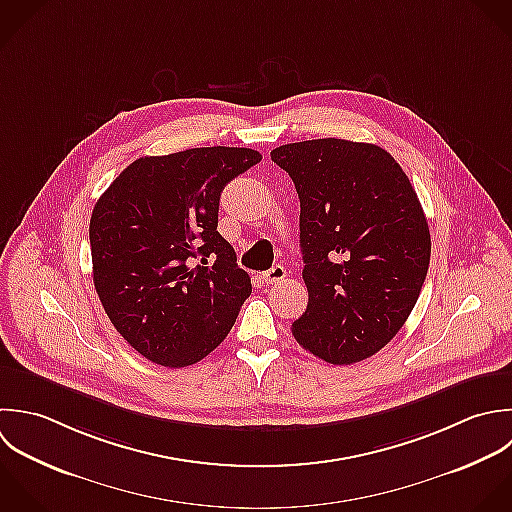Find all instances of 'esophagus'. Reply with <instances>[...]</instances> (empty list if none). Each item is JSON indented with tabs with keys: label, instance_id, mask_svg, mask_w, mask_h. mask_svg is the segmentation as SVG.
<instances>
[{
	"label": "esophagus",
	"instance_id": "34e87169",
	"mask_svg": "<svg viewBox=\"0 0 512 512\" xmlns=\"http://www.w3.org/2000/svg\"><path fill=\"white\" fill-rule=\"evenodd\" d=\"M285 277H287V271H285V267H281V265H275V267H271L269 271L261 273V279H263L267 285L281 283Z\"/></svg>",
	"mask_w": 512,
	"mask_h": 512
}]
</instances>
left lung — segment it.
<instances>
[{
    "label": "left lung",
    "instance_id": "obj_1",
    "mask_svg": "<svg viewBox=\"0 0 512 512\" xmlns=\"http://www.w3.org/2000/svg\"><path fill=\"white\" fill-rule=\"evenodd\" d=\"M301 201L307 311L293 337L331 365L381 351L409 319L431 261L421 201L383 147L309 139L271 151Z\"/></svg>",
    "mask_w": 512,
    "mask_h": 512
}]
</instances>
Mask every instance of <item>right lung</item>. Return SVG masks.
<instances>
[{
  "label": "right lung",
  "instance_id": "1",
  "mask_svg": "<svg viewBox=\"0 0 512 512\" xmlns=\"http://www.w3.org/2000/svg\"><path fill=\"white\" fill-rule=\"evenodd\" d=\"M261 161L247 147L139 157L93 207V283L117 333L145 359L187 367L227 337L251 295L217 231L219 197Z\"/></svg>",
  "mask_w": 512,
  "mask_h": 512
}]
</instances>
